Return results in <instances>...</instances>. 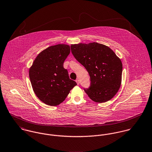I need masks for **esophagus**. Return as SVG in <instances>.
I'll list each match as a JSON object with an SVG mask.
<instances>
[{"mask_svg": "<svg viewBox=\"0 0 152 152\" xmlns=\"http://www.w3.org/2000/svg\"><path fill=\"white\" fill-rule=\"evenodd\" d=\"M76 82L77 83V85H79V80L78 79H77L76 80Z\"/></svg>", "mask_w": 152, "mask_h": 152, "instance_id": "1", "label": "esophagus"}]
</instances>
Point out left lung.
Masks as SVG:
<instances>
[{
	"label": "left lung",
	"mask_w": 152,
	"mask_h": 152,
	"mask_svg": "<svg viewBox=\"0 0 152 152\" xmlns=\"http://www.w3.org/2000/svg\"><path fill=\"white\" fill-rule=\"evenodd\" d=\"M71 51L86 69L90 77V86L84 88L91 100L104 102L118 92L122 80L121 59L108 47L97 42L72 44Z\"/></svg>",
	"instance_id": "obj_1"
}]
</instances>
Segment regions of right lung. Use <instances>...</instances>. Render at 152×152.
<instances>
[{
  "label": "right lung",
  "mask_w": 152,
  "mask_h": 152,
  "mask_svg": "<svg viewBox=\"0 0 152 152\" xmlns=\"http://www.w3.org/2000/svg\"><path fill=\"white\" fill-rule=\"evenodd\" d=\"M70 46L58 44L41 52L29 70V77L37 97L44 103L56 106L62 102L77 85L70 79L64 63L70 53Z\"/></svg>",
  "instance_id": "right-lung-1"
}]
</instances>
